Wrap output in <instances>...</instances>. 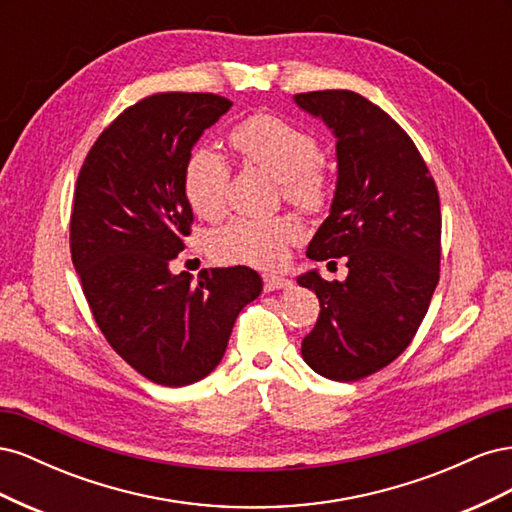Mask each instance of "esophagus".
Here are the masks:
<instances>
[{
  "mask_svg": "<svg viewBox=\"0 0 512 512\" xmlns=\"http://www.w3.org/2000/svg\"><path fill=\"white\" fill-rule=\"evenodd\" d=\"M262 280H265V290L273 292V290H282V288H290L292 282L286 280V277L277 275V273H265L262 275Z\"/></svg>",
  "mask_w": 512,
  "mask_h": 512,
  "instance_id": "1",
  "label": "esophagus"
}]
</instances>
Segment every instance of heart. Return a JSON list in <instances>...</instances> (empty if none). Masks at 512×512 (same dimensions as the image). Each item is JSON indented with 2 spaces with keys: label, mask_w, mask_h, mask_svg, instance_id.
<instances>
[{
  "label": "heart",
  "mask_w": 512,
  "mask_h": 512,
  "mask_svg": "<svg viewBox=\"0 0 512 512\" xmlns=\"http://www.w3.org/2000/svg\"><path fill=\"white\" fill-rule=\"evenodd\" d=\"M230 147L250 166L282 183L290 203L312 209L324 198V175L318 166L316 138L273 115L241 121L228 136ZM230 166L211 147L196 149L183 173V190L190 207L205 220L220 218L226 207ZM297 224L288 218H237L213 235V254L232 265L271 267L284 258L286 243L297 237Z\"/></svg>",
  "instance_id": "obj_1"
}]
</instances>
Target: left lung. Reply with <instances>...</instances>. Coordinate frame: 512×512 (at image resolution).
<instances>
[{"label":"left lung","instance_id":"1","mask_svg":"<svg viewBox=\"0 0 512 512\" xmlns=\"http://www.w3.org/2000/svg\"><path fill=\"white\" fill-rule=\"evenodd\" d=\"M292 100L335 136V192L307 258L344 256L348 267L344 282L318 269L297 277L320 301L301 354L324 378L361 380L393 363L427 314L440 280V196L412 138L374 102L339 89Z\"/></svg>","mask_w":512,"mask_h":512}]
</instances>
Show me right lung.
<instances>
[{
    "label": "right lung",
    "instance_id": "right-lung-1",
    "mask_svg": "<svg viewBox=\"0 0 512 512\" xmlns=\"http://www.w3.org/2000/svg\"><path fill=\"white\" fill-rule=\"evenodd\" d=\"M213 94H156L126 108L81 168L70 250L106 342L138 374L185 386L220 365L241 309L262 292L250 267L175 275L194 220L183 190L192 149L228 113Z\"/></svg>",
    "mask_w": 512,
    "mask_h": 512
}]
</instances>
